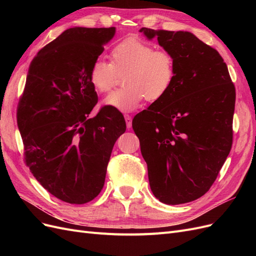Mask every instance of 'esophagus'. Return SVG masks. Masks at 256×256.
<instances>
[{
    "label": "esophagus",
    "mask_w": 256,
    "mask_h": 256,
    "mask_svg": "<svg viewBox=\"0 0 256 256\" xmlns=\"http://www.w3.org/2000/svg\"><path fill=\"white\" fill-rule=\"evenodd\" d=\"M125 120H126V125L127 128L130 129L131 126H132V118H131V115L129 114H125Z\"/></svg>",
    "instance_id": "34e87169"
}]
</instances>
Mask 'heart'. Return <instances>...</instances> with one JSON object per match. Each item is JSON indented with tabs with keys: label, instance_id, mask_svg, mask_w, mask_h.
<instances>
[{
	"label": "heart",
	"instance_id": "obj_1",
	"mask_svg": "<svg viewBox=\"0 0 256 256\" xmlns=\"http://www.w3.org/2000/svg\"><path fill=\"white\" fill-rule=\"evenodd\" d=\"M110 63L97 58L92 64L88 79L97 92H109L118 74H126L124 88L112 92L104 104L122 112L136 110L143 100L159 102L171 90L175 79V60L166 50L136 36H129L116 44L110 52Z\"/></svg>",
	"mask_w": 256,
	"mask_h": 256
}]
</instances>
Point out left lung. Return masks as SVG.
<instances>
[{
	"instance_id": "1",
	"label": "left lung",
	"mask_w": 256,
	"mask_h": 256,
	"mask_svg": "<svg viewBox=\"0 0 256 256\" xmlns=\"http://www.w3.org/2000/svg\"><path fill=\"white\" fill-rule=\"evenodd\" d=\"M173 56L175 79L159 102L132 120L150 189L168 205L210 189L233 143L236 90L219 52L189 32L142 28Z\"/></svg>"
}]
</instances>
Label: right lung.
I'll list each match as a JSON object with an SVG mask.
<instances>
[{
	"mask_svg": "<svg viewBox=\"0 0 256 256\" xmlns=\"http://www.w3.org/2000/svg\"><path fill=\"white\" fill-rule=\"evenodd\" d=\"M115 28H72L62 33L30 62L17 108L24 161L52 196L85 204L102 190L116 140L126 131L122 114L98 102L88 79L94 60Z\"/></svg>",
	"mask_w": 256,
	"mask_h": 256,
	"instance_id": "right-lung-1",
	"label": "right lung"
}]
</instances>
